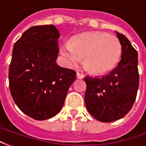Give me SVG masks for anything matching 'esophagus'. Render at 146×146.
<instances>
[{
	"instance_id": "esophagus-1",
	"label": "esophagus",
	"mask_w": 146,
	"mask_h": 146,
	"mask_svg": "<svg viewBox=\"0 0 146 146\" xmlns=\"http://www.w3.org/2000/svg\"><path fill=\"white\" fill-rule=\"evenodd\" d=\"M76 76H77V78H79V79H83V78L84 77V74L79 73V72H77V73H76Z\"/></svg>"
}]
</instances>
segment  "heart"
<instances>
[{"label": "heart", "mask_w": 146, "mask_h": 146, "mask_svg": "<svg viewBox=\"0 0 146 146\" xmlns=\"http://www.w3.org/2000/svg\"><path fill=\"white\" fill-rule=\"evenodd\" d=\"M66 63L76 66L84 58L90 73L105 74L113 70L121 58L122 45L117 37L103 32H85L76 35L71 43L60 48Z\"/></svg>", "instance_id": "obj_1"}]
</instances>
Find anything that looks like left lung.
<instances>
[{"instance_id":"8db88e82","label":"left lung","mask_w":146,"mask_h":146,"mask_svg":"<svg viewBox=\"0 0 146 146\" xmlns=\"http://www.w3.org/2000/svg\"><path fill=\"white\" fill-rule=\"evenodd\" d=\"M122 45L118 66L102 76H86V108L101 122L123 118L131 109L138 92V52L124 35L115 31Z\"/></svg>"}]
</instances>
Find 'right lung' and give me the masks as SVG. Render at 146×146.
Listing matches in <instances>:
<instances>
[{
    "instance_id": "right-lung-1",
    "label": "right lung",
    "mask_w": 146,
    "mask_h": 146,
    "mask_svg": "<svg viewBox=\"0 0 146 146\" xmlns=\"http://www.w3.org/2000/svg\"><path fill=\"white\" fill-rule=\"evenodd\" d=\"M58 30L53 25L30 27L15 43L9 88L19 110L44 120L59 113L76 72L59 66Z\"/></svg>"
}]
</instances>
